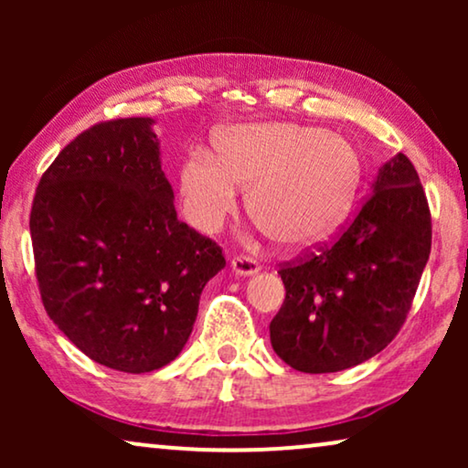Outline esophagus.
Instances as JSON below:
<instances>
[{
	"mask_svg": "<svg viewBox=\"0 0 468 468\" xmlns=\"http://www.w3.org/2000/svg\"><path fill=\"white\" fill-rule=\"evenodd\" d=\"M229 264H232V271L236 274H255L261 268L260 261L251 255H234Z\"/></svg>",
	"mask_w": 468,
	"mask_h": 468,
	"instance_id": "34e87169",
	"label": "esophagus"
}]
</instances>
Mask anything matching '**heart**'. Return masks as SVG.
<instances>
[{
    "label": "heart",
    "instance_id": "b5f03b06",
    "mask_svg": "<svg viewBox=\"0 0 468 468\" xmlns=\"http://www.w3.org/2000/svg\"><path fill=\"white\" fill-rule=\"evenodd\" d=\"M215 149L191 151L178 175L185 215L202 232L219 229L249 187V210L261 228L283 245H315L336 232L360 187L354 146L315 127L236 125Z\"/></svg>",
    "mask_w": 468,
    "mask_h": 468
}]
</instances>
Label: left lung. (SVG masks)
Returning <instances> with one entry per match:
<instances>
[{"instance_id":"left-lung-1","label":"left lung","mask_w":468,"mask_h":468,"mask_svg":"<svg viewBox=\"0 0 468 468\" xmlns=\"http://www.w3.org/2000/svg\"><path fill=\"white\" fill-rule=\"evenodd\" d=\"M431 242L424 187L399 153L335 239L279 264L285 300L271 322L274 354L311 375L379 354L411 311Z\"/></svg>"}]
</instances>
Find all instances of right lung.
Instances as JSON below:
<instances>
[{"label": "right lung", "instance_id": "obj_1", "mask_svg": "<svg viewBox=\"0 0 468 468\" xmlns=\"http://www.w3.org/2000/svg\"><path fill=\"white\" fill-rule=\"evenodd\" d=\"M149 117L101 121L63 146L29 215L36 279L57 328L121 373L181 354L223 249L176 217Z\"/></svg>", "mask_w": 468, "mask_h": 468}]
</instances>
